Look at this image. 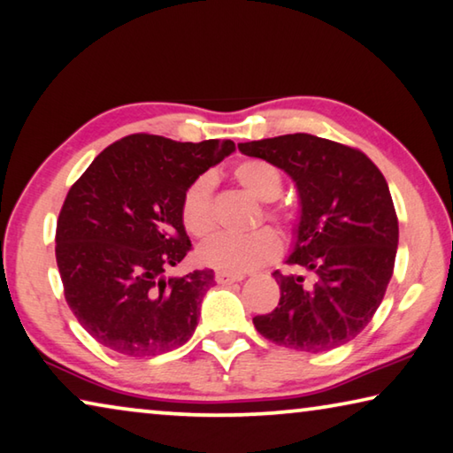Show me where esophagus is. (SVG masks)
<instances>
[{
	"label": "esophagus",
	"instance_id": "34e87169",
	"mask_svg": "<svg viewBox=\"0 0 453 453\" xmlns=\"http://www.w3.org/2000/svg\"><path fill=\"white\" fill-rule=\"evenodd\" d=\"M214 280L220 285H228V283H234V281H241L242 275H234V273H226V271H217V275H214Z\"/></svg>",
	"mask_w": 453,
	"mask_h": 453
}]
</instances>
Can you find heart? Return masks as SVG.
<instances>
[{
    "label": "heart",
    "instance_id": "heart-1",
    "mask_svg": "<svg viewBox=\"0 0 453 453\" xmlns=\"http://www.w3.org/2000/svg\"><path fill=\"white\" fill-rule=\"evenodd\" d=\"M233 176L250 196L269 203L265 206V217L275 225L289 228L296 225V212L285 204H275L273 200L280 198L283 192V176L277 165L265 162V159L250 157L236 164ZM214 182L208 173L198 176L186 188L182 204H180V217L188 233L196 239L208 236L217 226V214H214L212 203ZM281 253V241L273 228H261L245 236L217 234L208 239L198 250L200 261L204 265L226 271V273H247L265 263L277 259Z\"/></svg>",
    "mask_w": 453,
    "mask_h": 453
}]
</instances>
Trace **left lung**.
<instances>
[{
    "label": "left lung",
    "instance_id": "8db88e82",
    "mask_svg": "<svg viewBox=\"0 0 453 453\" xmlns=\"http://www.w3.org/2000/svg\"><path fill=\"white\" fill-rule=\"evenodd\" d=\"M245 156L288 172L302 200L288 265L273 271L281 297L253 324L271 342L302 352L338 348L371 322L393 277L399 220L387 180L350 145L291 134L239 143Z\"/></svg>",
    "mask_w": 453,
    "mask_h": 453
}]
</instances>
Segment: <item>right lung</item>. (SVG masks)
<instances>
[{"mask_svg": "<svg viewBox=\"0 0 453 453\" xmlns=\"http://www.w3.org/2000/svg\"><path fill=\"white\" fill-rule=\"evenodd\" d=\"M231 151V139L134 134L103 150L71 186L57 263L68 308L101 346L145 358L192 338L212 269L164 273L192 249L180 217L186 188Z\"/></svg>", "mask_w": 453, "mask_h": 453, "instance_id": "obj_1", "label": "right lung"}]
</instances>
